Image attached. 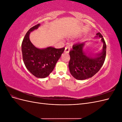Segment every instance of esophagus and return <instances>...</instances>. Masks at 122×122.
<instances>
[{
  "mask_svg": "<svg viewBox=\"0 0 122 122\" xmlns=\"http://www.w3.org/2000/svg\"><path fill=\"white\" fill-rule=\"evenodd\" d=\"M70 50V48L69 46H66L65 47V53H69Z\"/></svg>",
  "mask_w": 122,
  "mask_h": 122,
  "instance_id": "obj_1",
  "label": "esophagus"
}]
</instances>
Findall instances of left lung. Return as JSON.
<instances>
[{
    "label": "left lung",
    "mask_w": 122,
    "mask_h": 122,
    "mask_svg": "<svg viewBox=\"0 0 122 122\" xmlns=\"http://www.w3.org/2000/svg\"><path fill=\"white\" fill-rule=\"evenodd\" d=\"M96 38H101L103 43L102 52L92 56H88L83 51L85 43H77L73 45L70 51V60L69 68L70 73L76 79L85 80L95 75L104 64L106 52V45L104 38L100 32Z\"/></svg>",
    "instance_id": "1"
}]
</instances>
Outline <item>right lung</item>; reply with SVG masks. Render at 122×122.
Here are the masks:
<instances>
[{
    "label": "right lung",
    "mask_w": 122,
    "mask_h": 122,
    "mask_svg": "<svg viewBox=\"0 0 122 122\" xmlns=\"http://www.w3.org/2000/svg\"><path fill=\"white\" fill-rule=\"evenodd\" d=\"M40 26L38 24L29 29L22 43L23 60L26 68L37 78H44L52 72L65 48L56 49L52 47L39 49L29 40V34Z\"/></svg>",
    "instance_id": "right-lung-1"
}]
</instances>
